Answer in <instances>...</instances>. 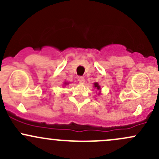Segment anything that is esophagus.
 Returning <instances> with one entry per match:
<instances>
[{"label": "esophagus", "instance_id": "1", "mask_svg": "<svg viewBox=\"0 0 159 159\" xmlns=\"http://www.w3.org/2000/svg\"><path fill=\"white\" fill-rule=\"evenodd\" d=\"M78 81H79L80 83H84V81H85V79H84V77L80 76V77H78Z\"/></svg>", "mask_w": 159, "mask_h": 159}]
</instances>
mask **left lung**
I'll use <instances>...</instances> for the list:
<instances>
[{
	"label": "left lung",
	"mask_w": 159,
	"mask_h": 159,
	"mask_svg": "<svg viewBox=\"0 0 159 159\" xmlns=\"http://www.w3.org/2000/svg\"><path fill=\"white\" fill-rule=\"evenodd\" d=\"M94 87L97 88V89H100V86L98 85V83H94Z\"/></svg>",
	"instance_id": "1"
}]
</instances>
